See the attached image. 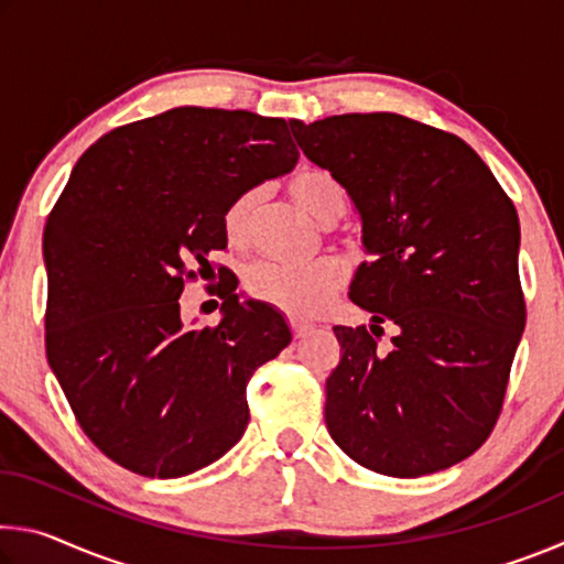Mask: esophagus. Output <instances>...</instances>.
Returning a JSON list of instances; mask_svg holds the SVG:
<instances>
[{"label":"esophagus","mask_w":564,"mask_h":564,"mask_svg":"<svg viewBox=\"0 0 564 564\" xmlns=\"http://www.w3.org/2000/svg\"><path fill=\"white\" fill-rule=\"evenodd\" d=\"M291 328H293V336H295V338H303L305 333L311 330V326H308V323H305V321H291Z\"/></svg>","instance_id":"esophagus-1"}]
</instances>
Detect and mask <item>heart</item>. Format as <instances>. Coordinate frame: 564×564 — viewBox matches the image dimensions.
Segmentation results:
<instances>
[{
    "mask_svg": "<svg viewBox=\"0 0 564 564\" xmlns=\"http://www.w3.org/2000/svg\"><path fill=\"white\" fill-rule=\"evenodd\" d=\"M289 191L305 212L323 224H333L348 212V191L343 181L328 169L308 166L289 181ZM259 194L246 191L226 208L224 228L234 243L248 236L251 216ZM346 283V265L333 256H323L311 263L256 261L243 271V293L248 299L269 303L291 316L308 318L326 308L328 301Z\"/></svg>",
    "mask_w": 564,
    "mask_h": 564,
    "instance_id": "heart-1",
    "label": "heart"
}]
</instances>
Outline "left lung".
<instances>
[{"mask_svg": "<svg viewBox=\"0 0 564 564\" xmlns=\"http://www.w3.org/2000/svg\"><path fill=\"white\" fill-rule=\"evenodd\" d=\"M305 156L336 174L362 218L350 301L373 326H336L326 425L368 470L420 477L480 447L498 423L524 330L520 221L460 137L400 113L291 121ZM397 330L379 346L382 326Z\"/></svg>", "mask_w": 564, "mask_h": 564, "instance_id": "1", "label": "left lung"}]
</instances>
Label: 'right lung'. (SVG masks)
I'll use <instances>...</instances> for the list:
<instances>
[{
  "label": "right lung",
  "mask_w": 564,
  "mask_h": 564,
  "mask_svg": "<svg viewBox=\"0 0 564 564\" xmlns=\"http://www.w3.org/2000/svg\"><path fill=\"white\" fill-rule=\"evenodd\" d=\"M295 161L285 119L202 107L123 123L76 161L44 228L46 358L109 460L166 480L241 441L248 380L291 330L238 303L228 269L218 326L188 328L178 295L226 248V208Z\"/></svg>",
  "instance_id": "right-lung-1"
}]
</instances>
